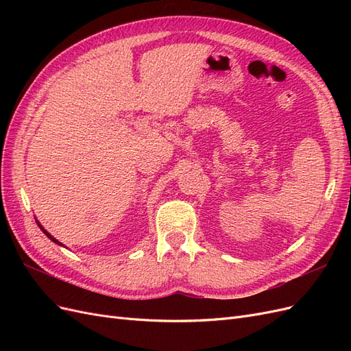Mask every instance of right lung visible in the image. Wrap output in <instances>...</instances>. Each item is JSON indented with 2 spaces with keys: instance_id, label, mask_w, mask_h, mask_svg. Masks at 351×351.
I'll list each match as a JSON object with an SVG mask.
<instances>
[{
  "instance_id": "obj_1",
  "label": "right lung",
  "mask_w": 351,
  "mask_h": 351,
  "mask_svg": "<svg viewBox=\"0 0 351 351\" xmlns=\"http://www.w3.org/2000/svg\"><path fill=\"white\" fill-rule=\"evenodd\" d=\"M36 222H38V227H39V228H40V230H42V231H44V234H45V236H47V237H48V239H49V240H51V241H54V243H56V244H60V246H64V244H62V243H60V241H58V240H57V239H54V237H52V236H51V234H49V232H48V231H47V230H45V228H44V227H42V226H40V224H39V221H36Z\"/></svg>"
}]
</instances>
